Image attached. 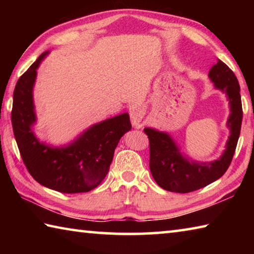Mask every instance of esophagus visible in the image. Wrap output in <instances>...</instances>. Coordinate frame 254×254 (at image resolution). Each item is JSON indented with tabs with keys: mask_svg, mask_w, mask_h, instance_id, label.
I'll return each instance as SVG.
<instances>
[{
	"mask_svg": "<svg viewBox=\"0 0 254 254\" xmlns=\"http://www.w3.org/2000/svg\"><path fill=\"white\" fill-rule=\"evenodd\" d=\"M144 115H145V111H144L142 106H134V107H133L131 113H130L132 126L134 127L135 128H140L141 127H143Z\"/></svg>",
	"mask_w": 254,
	"mask_h": 254,
	"instance_id": "esophagus-1",
	"label": "esophagus"
}]
</instances>
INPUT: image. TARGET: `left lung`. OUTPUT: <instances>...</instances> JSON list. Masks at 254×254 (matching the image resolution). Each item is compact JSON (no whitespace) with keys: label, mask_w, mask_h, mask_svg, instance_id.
<instances>
[{"label":"left lung","mask_w":254,"mask_h":254,"mask_svg":"<svg viewBox=\"0 0 254 254\" xmlns=\"http://www.w3.org/2000/svg\"><path fill=\"white\" fill-rule=\"evenodd\" d=\"M208 76L215 87L226 93L230 101L231 114L227 127L231 128V135L226 150L218 160L208 163L192 162L182 156L167 133L144 127V133L149 137L150 171L156 183L166 190L186 194L207 186L225 174L233 159L243 118L239 81L234 72L220 59L209 70Z\"/></svg>","instance_id":"8db88e82"}]
</instances>
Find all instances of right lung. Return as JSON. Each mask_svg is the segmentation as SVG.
Instances as JSON below:
<instances>
[{
  "mask_svg": "<svg viewBox=\"0 0 254 254\" xmlns=\"http://www.w3.org/2000/svg\"><path fill=\"white\" fill-rule=\"evenodd\" d=\"M44 53L20 77L13 92L11 121L16 144L30 175L42 186L66 194L86 192L97 187L109 173L114 150L131 130L123 113L97 123L65 148L40 143L31 130L36 122L32 88Z\"/></svg>",
  "mask_w": 254,
  "mask_h": 254,
  "instance_id": "1",
  "label": "right lung"
}]
</instances>
